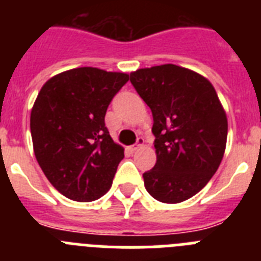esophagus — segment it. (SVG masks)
Returning a JSON list of instances; mask_svg holds the SVG:
<instances>
[{
    "mask_svg": "<svg viewBox=\"0 0 261 261\" xmlns=\"http://www.w3.org/2000/svg\"><path fill=\"white\" fill-rule=\"evenodd\" d=\"M144 142H145L144 138H142V137H138V138H137V142H136V144L132 146V151L138 150V149H140V147H141L142 145H144Z\"/></svg>",
    "mask_w": 261,
    "mask_h": 261,
    "instance_id": "1",
    "label": "esophagus"
}]
</instances>
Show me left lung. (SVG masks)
Here are the masks:
<instances>
[{"instance_id":"left-lung-1","label":"left lung","mask_w":261,"mask_h":261,"mask_svg":"<svg viewBox=\"0 0 261 261\" xmlns=\"http://www.w3.org/2000/svg\"><path fill=\"white\" fill-rule=\"evenodd\" d=\"M130 82L153 114L156 163L145 188L166 204L201 191L222 161L227 119L206 78L172 64L138 69Z\"/></svg>"}]
</instances>
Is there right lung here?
Instances as JSON below:
<instances>
[{
    "label": "right lung",
    "instance_id": "add662e5",
    "mask_svg": "<svg viewBox=\"0 0 261 261\" xmlns=\"http://www.w3.org/2000/svg\"><path fill=\"white\" fill-rule=\"evenodd\" d=\"M129 81L125 73L77 68L41 87L31 111L36 161L60 193L94 201L110 191L124 149L105 123L111 100Z\"/></svg>",
    "mask_w": 261,
    "mask_h": 261
}]
</instances>
